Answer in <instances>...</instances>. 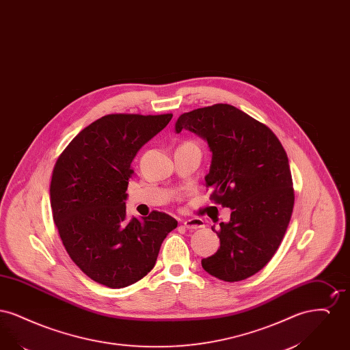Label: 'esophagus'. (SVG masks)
I'll return each instance as SVG.
<instances>
[{"mask_svg": "<svg viewBox=\"0 0 350 350\" xmlns=\"http://www.w3.org/2000/svg\"><path fill=\"white\" fill-rule=\"evenodd\" d=\"M183 226L187 230H197V228H202L204 227L203 224V220L200 217H193V219H187V220H183Z\"/></svg>", "mask_w": 350, "mask_h": 350, "instance_id": "34e87169", "label": "esophagus"}]
</instances>
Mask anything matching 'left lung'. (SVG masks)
<instances>
[{
  "label": "left lung",
  "instance_id": "obj_1",
  "mask_svg": "<svg viewBox=\"0 0 350 350\" xmlns=\"http://www.w3.org/2000/svg\"><path fill=\"white\" fill-rule=\"evenodd\" d=\"M207 142L213 153L206 187L231 208L215 231L220 247L202 267L226 282L247 280L267 265L282 241L294 207L287 154L270 129L244 111L217 103L183 113L174 126ZM215 227V226H214Z\"/></svg>",
  "mask_w": 350,
  "mask_h": 350
}]
</instances>
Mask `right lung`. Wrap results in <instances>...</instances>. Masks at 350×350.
I'll list each match as a JSON object with an SVG mask.
<instances>
[{
	"instance_id": "right-lung-1",
	"label": "right lung",
	"mask_w": 350,
	"mask_h": 350,
	"mask_svg": "<svg viewBox=\"0 0 350 350\" xmlns=\"http://www.w3.org/2000/svg\"><path fill=\"white\" fill-rule=\"evenodd\" d=\"M172 114H110L85 127L57 159L50 200L72 261L93 281L122 288L146 277L177 220L153 211L126 217L136 153L167 127Z\"/></svg>"
}]
</instances>
